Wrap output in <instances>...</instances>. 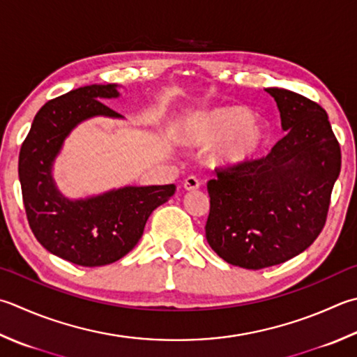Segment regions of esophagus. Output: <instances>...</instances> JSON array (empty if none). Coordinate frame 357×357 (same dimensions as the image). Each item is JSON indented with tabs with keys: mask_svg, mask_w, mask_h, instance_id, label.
Instances as JSON below:
<instances>
[{
	"mask_svg": "<svg viewBox=\"0 0 357 357\" xmlns=\"http://www.w3.org/2000/svg\"><path fill=\"white\" fill-rule=\"evenodd\" d=\"M183 188L186 191H196L200 188V180L194 176H190L183 181Z\"/></svg>",
	"mask_w": 357,
	"mask_h": 357,
	"instance_id": "1",
	"label": "esophagus"
}]
</instances>
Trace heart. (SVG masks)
Segmentation results:
<instances>
[{
    "label": "heart",
    "mask_w": 357,
    "mask_h": 357,
    "mask_svg": "<svg viewBox=\"0 0 357 357\" xmlns=\"http://www.w3.org/2000/svg\"><path fill=\"white\" fill-rule=\"evenodd\" d=\"M186 139L202 147H213L227 140L219 152V161L238 167L259 157L268 135L264 124L252 119V112L244 107H222L194 116L186 127Z\"/></svg>",
    "instance_id": "b5f03b06"
}]
</instances>
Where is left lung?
Returning a JSON list of instances; mask_svg holds the SVG:
<instances>
[{
    "instance_id": "1",
    "label": "left lung",
    "mask_w": 357,
    "mask_h": 357,
    "mask_svg": "<svg viewBox=\"0 0 357 357\" xmlns=\"http://www.w3.org/2000/svg\"><path fill=\"white\" fill-rule=\"evenodd\" d=\"M287 133L267 157L218 167L206 183L208 244L242 268L286 262L319 238L339 177L342 153L321 107L298 93L266 89Z\"/></svg>"
}]
</instances>
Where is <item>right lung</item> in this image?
I'll return each instance as SVG.
<instances>
[{"label":"right lung","instance_id":"obj_1","mask_svg":"<svg viewBox=\"0 0 357 357\" xmlns=\"http://www.w3.org/2000/svg\"><path fill=\"white\" fill-rule=\"evenodd\" d=\"M116 85H86L51 99L38 110L18 157L23 204L33 236L56 257L84 267L112 264L143 236L157 206L176 186H126L104 196L71 202L52 183L51 166L63 139L80 121L121 116L104 98H116Z\"/></svg>","mask_w":357,"mask_h":357}]
</instances>
